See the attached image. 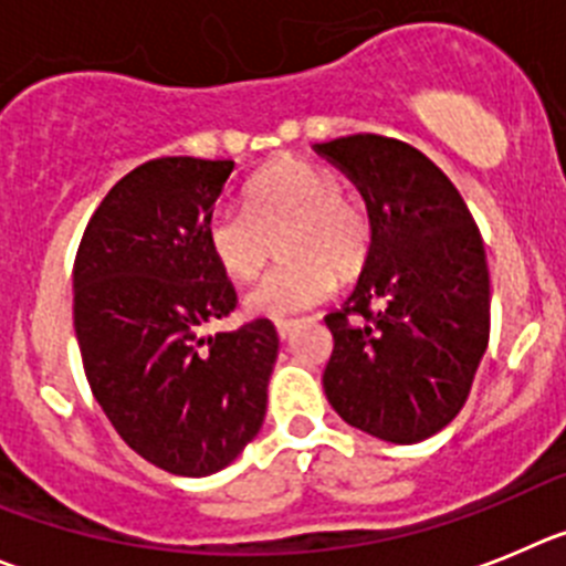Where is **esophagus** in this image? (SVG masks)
I'll list each match as a JSON object with an SVG mask.
<instances>
[{
	"label": "esophagus",
	"instance_id": "1",
	"mask_svg": "<svg viewBox=\"0 0 566 566\" xmlns=\"http://www.w3.org/2000/svg\"><path fill=\"white\" fill-rule=\"evenodd\" d=\"M295 327H298V321H276V333L282 340H287L290 335H293Z\"/></svg>",
	"mask_w": 566,
	"mask_h": 566
}]
</instances>
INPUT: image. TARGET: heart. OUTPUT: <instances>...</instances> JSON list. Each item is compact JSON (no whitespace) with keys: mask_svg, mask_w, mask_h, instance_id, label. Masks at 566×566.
<instances>
[{"mask_svg":"<svg viewBox=\"0 0 566 566\" xmlns=\"http://www.w3.org/2000/svg\"><path fill=\"white\" fill-rule=\"evenodd\" d=\"M279 242L282 268L245 295L259 318H290L324 304L338 276L355 279L375 242L371 211L338 171L304 157L273 163L245 188V208H217L206 226L213 262L233 282L264 271Z\"/></svg>","mask_w":566,"mask_h":566,"instance_id":"heart-1","label":"heart"}]
</instances>
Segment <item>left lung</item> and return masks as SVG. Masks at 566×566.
Segmentation results:
<instances>
[{
    "mask_svg": "<svg viewBox=\"0 0 566 566\" xmlns=\"http://www.w3.org/2000/svg\"><path fill=\"white\" fill-rule=\"evenodd\" d=\"M315 151L358 186L375 222L369 262L329 313L327 400L386 442H420L460 415L491 335L485 245L465 200L429 157L384 135Z\"/></svg>",
    "mask_w": 566,
    "mask_h": 566,
    "instance_id": "obj_1",
    "label": "left lung"
}]
</instances>
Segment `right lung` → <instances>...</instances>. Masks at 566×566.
<instances>
[{"label": "right lung", "mask_w": 566, "mask_h": 566, "mask_svg": "<svg viewBox=\"0 0 566 566\" xmlns=\"http://www.w3.org/2000/svg\"><path fill=\"white\" fill-rule=\"evenodd\" d=\"M233 160L157 157L112 186L81 237L73 324L120 440L177 476L231 465L259 434L279 335L268 318L202 338L237 307L206 226Z\"/></svg>", "instance_id": "add662e5"}]
</instances>
